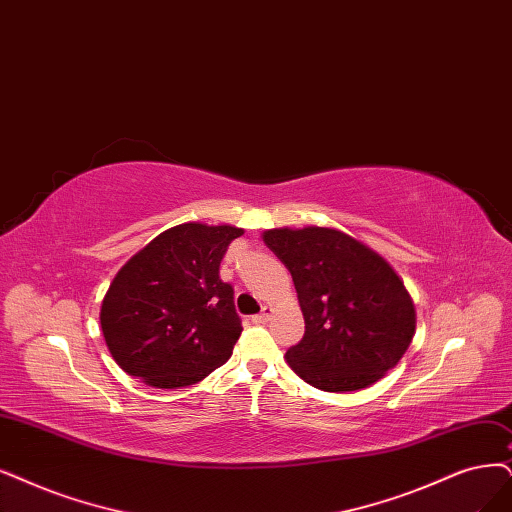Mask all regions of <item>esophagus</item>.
I'll return each instance as SVG.
<instances>
[{
    "label": "esophagus",
    "instance_id": "34e87169",
    "mask_svg": "<svg viewBox=\"0 0 512 512\" xmlns=\"http://www.w3.org/2000/svg\"><path fill=\"white\" fill-rule=\"evenodd\" d=\"M270 316H272V308H270V306H263L261 312L253 316V323H255V325H266L268 320H270Z\"/></svg>",
    "mask_w": 512,
    "mask_h": 512
}]
</instances>
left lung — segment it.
<instances>
[{
    "label": "left lung",
    "mask_w": 512,
    "mask_h": 512,
    "mask_svg": "<svg viewBox=\"0 0 512 512\" xmlns=\"http://www.w3.org/2000/svg\"><path fill=\"white\" fill-rule=\"evenodd\" d=\"M268 249L293 276L306 333L287 350L293 371L325 392L382 380L415 333L403 280L365 244L331 227L268 230Z\"/></svg>",
    "instance_id": "left-lung-1"
}]
</instances>
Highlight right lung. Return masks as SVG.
Instances as JSON below:
<instances>
[{"mask_svg":"<svg viewBox=\"0 0 512 512\" xmlns=\"http://www.w3.org/2000/svg\"><path fill=\"white\" fill-rule=\"evenodd\" d=\"M240 227L183 223L113 278L101 329L116 363L154 388L192 386L232 356L242 333L234 289L219 278Z\"/></svg>","mask_w":512,"mask_h":512,"instance_id":"add662e5","label":"right lung"}]
</instances>
